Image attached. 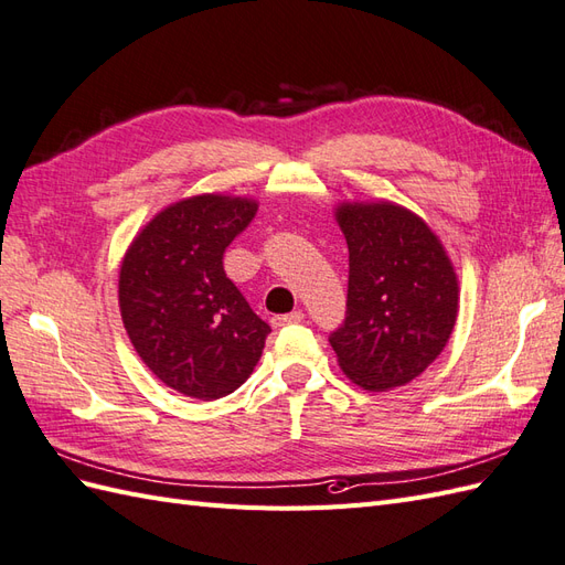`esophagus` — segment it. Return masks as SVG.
Masks as SVG:
<instances>
[{
	"mask_svg": "<svg viewBox=\"0 0 565 565\" xmlns=\"http://www.w3.org/2000/svg\"><path fill=\"white\" fill-rule=\"evenodd\" d=\"M298 322H302V312H300V310H294V312H288V315L271 317V324H274V327H286V324H298Z\"/></svg>",
	"mask_w": 565,
	"mask_h": 565,
	"instance_id": "34e87169",
	"label": "esophagus"
}]
</instances>
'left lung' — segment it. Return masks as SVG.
Listing matches in <instances>:
<instances>
[{"label": "left lung", "mask_w": 565, "mask_h": 565, "mask_svg": "<svg viewBox=\"0 0 565 565\" xmlns=\"http://www.w3.org/2000/svg\"><path fill=\"white\" fill-rule=\"evenodd\" d=\"M349 243L345 320L329 337L345 377L365 392L413 382L454 334L458 277L439 236L396 202H339Z\"/></svg>", "instance_id": "left-lung-1"}]
</instances>
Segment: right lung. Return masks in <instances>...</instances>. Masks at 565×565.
Here are the masks:
<instances>
[{
	"label": "right lung",
	"mask_w": 565,
	"mask_h": 565,
	"mask_svg": "<svg viewBox=\"0 0 565 565\" xmlns=\"http://www.w3.org/2000/svg\"><path fill=\"white\" fill-rule=\"evenodd\" d=\"M257 200L202 193L157 212L128 245L119 310L136 353L183 396L214 401L250 377L269 324L224 271V250Z\"/></svg>",
	"instance_id": "1"
}]
</instances>
